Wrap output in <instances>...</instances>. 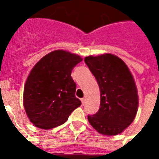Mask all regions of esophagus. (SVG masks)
<instances>
[{
    "mask_svg": "<svg viewBox=\"0 0 159 159\" xmlns=\"http://www.w3.org/2000/svg\"><path fill=\"white\" fill-rule=\"evenodd\" d=\"M85 101H86L85 98H83V99H81V102H82V104L83 105H84V103H85Z\"/></svg>",
    "mask_w": 159,
    "mask_h": 159,
    "instance_id": "esophagus-1",
    "label": "esophagus"
}]
</instances>
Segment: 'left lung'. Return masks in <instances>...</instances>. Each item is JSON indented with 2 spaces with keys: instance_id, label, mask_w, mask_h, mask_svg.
<instances>
[{
  "instance_id": "left-lung-1",
  "label": "left lung",
  "mask_w": 159,
  "mask_h": 159,
  "mask_svg": "<svg viewBox=\"0 0 159 159\" xmlns=\"http://www.w3.org/2000/svg\"><path fill=\"white\" fill-rule=\"evenodd\" d=\"M84 62L95 75L100 90V107L90 124L100 134L116 135L133 122L137 113V88L130 70L111 54L85 57Z\"/></svg>"
}]
</instances>
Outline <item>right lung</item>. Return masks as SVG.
<instances>
[{
    "label": "right lung",
    "instance_id": "obj_1",
    "mask_svg": "<svg viewBox=\"0 0 159 159\" xmlns=\"http://www.w3.org/2000/svg\"><path fill=\"white\" fill-rule=\"evenodd\" d=\"M81 61L80 56L57 50L43 57L32 68L24 89V107L36 127L48 130L58 127L80 106L71 74Z\"/></svg>",
    "mask_w": 159,
    "mask_h": 159
}]
</instances>
